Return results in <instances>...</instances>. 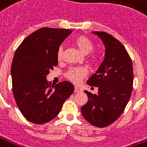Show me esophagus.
<instances>
[{"instance_id":"obj_1","label":"esophagus","mask_w":147,"mask_h":147,"mask_svg":"<svg viewBox=\"0 0 147 147\" xmlns=\"http://www.w3.org/2000/svg\"><path fill=\"white\" fill-rule=\"evenodd\" d=\"M74 91H75V92H82V88H80L79 87H78V86H76Z\"/></svg>"}]
</instances>
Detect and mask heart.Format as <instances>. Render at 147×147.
<instances>
[{
    "label": "heart",
    "mask_w": 147,
    "mask_h": 147,
    "mask_svg": "<svg viewBox=\"0 0 147 147\" xmlns=\"http://www.w3.org/2000/svg\"><path fill=\"white\" fill-rule=\"evenodd\" d=\"M75 45L78 47L79 51L82 53L87 55L88 61L92 64H96L98 61V56L92 51L93 50V44L86 36L81 35L75 40ZM64 48L62 45L59 47L57 51V59L61 60L63 58ZM88 74V70L83 67H73L66 71L65 74V78L72 82L73 83H79L83 78H85Z\"/></svg>",
    "instance_id": "1"
}]
</instances>
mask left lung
Returning <instances> with one entry per match:
<instances>
[{
    "label": "left lung",
    "mask_w": 147,
    "mask_h": 147,
    "mask_svg": "<svg viewBox=\"0 0 147 147\" xmlns=\"http://www.w3.org/2000/svg\"><path fill=\"white\" fill-rule=\"evenodd\" d=\"M106 47L105 59L98 71L87 81L98 87V94L84 91L87 103L81 108L84 118L92 125L103 128L121 116L130 98L133 85V63L120 41L104 31H94Z\"/></svg>",
    "instance_id": "8db88e82"
}]
</instances>
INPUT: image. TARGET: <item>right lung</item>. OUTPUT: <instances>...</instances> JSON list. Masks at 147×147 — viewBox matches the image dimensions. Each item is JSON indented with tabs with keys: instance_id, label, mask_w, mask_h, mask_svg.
Returning <instances> with one entry per match:
<instances>
[{
	"instance_id": "right-lung-1",
	"label": "right lung",
	"mask_w": 147,
	"mask_h": 147,
	"mask_svg": "<svg viewBox=\"0 0 147 147\" xmlns=\"http://www.w3.org/2000/svg\"><path fill=\"white\" fill-rule=\"evenodd\" d=\"M71 32L69 29L41 28L29 34L14 53L11 69L13 95L21 114L31 123L52 120L73 93L74 86L69 82L54 87L46 79L49 71L58 65L59 45Z\"/></svg>"
}]
</instances>
